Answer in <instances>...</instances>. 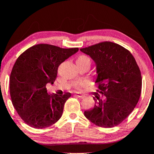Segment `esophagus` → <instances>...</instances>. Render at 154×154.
I'll return each mask as SVG.
<instances>
[{
	"mask_svg": "<svg viewBox=\"0 0 154 154\" xmlns=\"http://www.w3.org/2000/svg\"><path fill=\"white\" fill-rule=\"evenodd\" d=\"M74 96L79 97V98H85V96L82 95L81 94L79 93V92H75V94H74Z\"/></svg>",
	"mask_w": 154,
	"mask_h": 154,
	"instance_id": "34e87169",
	"label": "esophagus"
}]
</instances>
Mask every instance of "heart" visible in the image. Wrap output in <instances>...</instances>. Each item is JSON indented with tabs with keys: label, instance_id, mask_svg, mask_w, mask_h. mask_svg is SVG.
Instances as JSON below:
<instances>
[{
	"label": "heart",
	"instance_id": "b5f03b06",
	"mask_svg": "<svg viewBox=\"0 0 154 154\" xmlns=\"http://www.w3.org/2000/svg\"><path fill=\"white\" fill-rule=\"evenodd\" d=\"M77 61H80V62H89L90 63V58H89L87 56L85 55H82L79 57V58L77 59ZM88 84V82L87 81H80V82H78L77 83H75V87L76 89H80L81 87H85Z\"/></svg>",
	"mask_w": 154,
	"mask_h": 154
}]
</instances>
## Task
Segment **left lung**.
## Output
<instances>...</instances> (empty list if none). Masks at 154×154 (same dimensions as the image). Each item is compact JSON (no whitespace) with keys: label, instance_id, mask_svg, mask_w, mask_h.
Listing matches in <instances>:
<instances>
[{"label":"left lung","instance_id":"obj_1","mask_svg":"<svg viewBox=\"0 0 154 154\" xmlns=\"http://www.w3.org/2000/svg\"><path fill=\"white\" fill-rule=\"evenodd\" d=\"M80 50L89 56L96 67V82L99 93L95 105L84 115L98 127L117 126L128 117L139 100L142 76L136 61L129 51L112 42H102Z\"/></svg>","mask_w":154,"mask_h":154}]
</instances>
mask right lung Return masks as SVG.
Returning <instances> with one entry per match:
<instances>
[{
    "instance_id": "1",
    "label": "right lung",
    "mask_w": 154,
    "mask_h": 154,
    "mask_svg": "<svg viewBox=\"0 0 154 154\" xmlns=\"http://www.w3.org/2000/svg\"><path fill=\"white\" fill-rule=\"evenodd\" d=\"M78 51L79 48L38 44L17 58L9 79L10 96L16 112L29 126L46 128L62 116L64 105L71 94H49L46 85L54 84L58 66Z\"/></svg>"
}]
</instances>
